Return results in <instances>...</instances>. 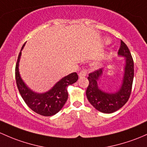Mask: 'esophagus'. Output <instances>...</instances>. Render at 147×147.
Instances as JSON below:
<instances>
[{"label":"esophagus","mask_w":147,"mask_h":147,"mask_svg":"<svg viewBox=\"0 0 147 147\" xmlns=\"http://www.w3.org/2000/svg\"><path fill=\"white\" fill-rule=\"evenodd\" d=\"M86 75H87V70L84 69H82V70L80 71V73H79V77H80V78H82V77L86 76Z\"/></svg>","instance_id":"obj_1"}]
</instances>
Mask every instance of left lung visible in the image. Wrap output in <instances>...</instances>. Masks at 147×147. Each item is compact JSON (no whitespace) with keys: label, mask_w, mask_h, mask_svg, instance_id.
Listing matches in <instances>:
<instances>
[{"label":"left lung","mask_w":147,"mask_h":147,"mask_svg":"<svg viewBox=\"0 0 147 147\" xmlns=\"http://www.w3.org/2000/svg\"><path fill=\"white\" fill-rule=\"evenodd\" d=\"M119 56L125 58L124 75L120 89L114 93H108L99 88L98 80L103 75V69L96 70L89 75V85L86 95L89 103L100 112L112 113L123 107L128 101L132 91L134 78V62L127 45L121 41L118 51Z\"/></svg>","instance_id":"obj_1"}]
</instances>
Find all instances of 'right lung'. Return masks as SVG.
Masks as SVG:
<instances>
[{
    "mask_svg": "<svg viewBox=\"0 0 147 147\" xmlns=\"http://www.w3.org/2000/svg\"><path fill=\"white\" fill-rule=\"evenodd\" d=\"M24 45L22 47L15 67V79L18 90L26 104L32 111L44 116H51L59 112L63 107L68 98L67 87L78 81V75L76 72L69 74L62 78L50 90L44 93L33 92L24 82L19 72L21 51Z\"/></svg>",
    "mask_w": 147,
    "mask_h": 147,
    "instance_id": "obj_1",
    "label": "right lung"
}]
</instances>
